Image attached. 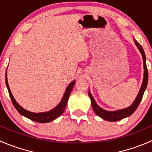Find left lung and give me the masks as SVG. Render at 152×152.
<instances>
[{
    "label": "left lung",
    "instance_id": "1",
    "mask_svg": "<svg viewBox=\"0 0 152 152\" xmlns=\"http://www.w3.org/2000/svg\"><path fill=\"white\" fill-rule=\"evenodd\" d=\"M134 43L136 45L137 48H138V50L140 52L141 55H142V60H143V68H144V73H143V79H142V83L141 85V88L140 89L139 93H138L136 99H134V101L133 102L132 104L130 106H129L128 107L126 108L120 109V110H106L102 108L100 106H99L96 104V101L94 100V97L91 95V92H90V90L88 91V95H89L90 99H91V105H92L93 109H94V112L96 113V115H98L99 117H100L101 118H102L103 120H105L109 122H115L118 121V120H121L123 119L126 118V117H129L134 113V112L136 110V109L137 108L138 105H139L140 102H141L142 98V96H143L144 92H145V89H146L147 84H148V70H147V66H146V58H145V53H144L143 49H142V46L135 40Z\"/></svg>",
    "mask_w": 152,
    "mask_h": 152
}]
</instances>
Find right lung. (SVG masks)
I'll return each mask as SVG.
<instances>
[{
  "mask_svg": "<svg viewBox=\"0 0 152 152\" xmlns=\"http://www.w3.org/2000/svg\"><path fill=\"white\" fill-rule=\"evenodd\" d=\"M7 72V70L6 71V85H7V89H8L9 94H10V98H11L12 102L13 105L15 107L16 110L19 112L20 114H21L23 117H26V118L29 119V120H32V121L38 122V123H47L53 121L54 120L58 118L59 116H61V114H62L63 112L65 110V107L66 105H67V101H68L69 96H70V92H71L72 90H73V86H74L76 81L73 80V82H71L69 84L68 86L66 88L65 92H64V96H63L61 102H60L54 108L49 110V111L41 112V113H34V112L29 111V110H26V109H24L23 107H22L21 106L16 102V100L15 99L14 96H12L11 91H10V86H9L8 85Z\"/></svg>",
  "mask_w": 152,
  "mask_h": 152,
  "instance_id": "1",
  "label": "right lung"
}]
</instances>
